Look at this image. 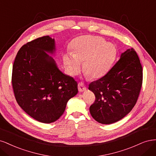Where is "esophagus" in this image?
Here are the masks:
<instances>
[{"label":"esophagus","instance_id":"34e87169","mask_svg":"<svg viewBox=\"0 0 156 156\" xmlns=\"http://www.w3.org/2000/svg\"><path fill=\"white\" fill-rule=\"evenodd\" d=\"M86 89H87V87L83 82H80L78 83V90L80 92H83Z\"/></svg>","mask_w":156,"mask_h":156}]
</instances>
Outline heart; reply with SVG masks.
I'll use <instances>...</instances> for the list:
<instances>
[{
  "instance_id": "obj_1",
  "label": "heart",
  "mask_w": 156,
  "mask_h": 156,
  "mask_svg": "<svg viewBox=\"0 0 156 156\" xmlns=\"http://www.w3.org/2000/svg\"><path fill=\"white\" fill-rule=\"evenodd\" d=\"M74 54L67 53L63 57L70 74L77 75L84 62L83 71L91 78H98L106 74L116 57L117 50L112 43H105L102 37L82 36L74 40Z\"/></svg>"
}]
</instances>
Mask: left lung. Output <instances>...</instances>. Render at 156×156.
<instances>
[{"instance_id":"8db88e82","label":"left lung","mask_w":156,"mask_h":156,"mask_svg":"<svg viewBox=\"0 0 156 156\" xmlns=\"http://www.w3.org/2000/svg\"><path fill=\"white\" fill-rule=\"evenodd\" d=\"M142 83L139 58L133 48L128 49L105 76L89 85L95 95V101L89 108L93 118L104 124L124 118L136 104Z\"/></svg>"}]
</instances>
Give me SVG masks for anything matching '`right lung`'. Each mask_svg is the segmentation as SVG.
Here are the masks:
<instances>
[{
    "label": "right lung",
    "mask_w": 156,
    "mask_h": 156,
    "mask_svg": "<svg viewBox=\"0 0 156 156\" xmlns=\"http://www.w3.org/2000/svg\"><path fill=\"white\" fill-rule=\"evenodd\" d=\"M56 52L48 36L27 43L19 49L12 70V86L19 106L43 123L57 120L69 99L78 93V83L63 73L50 54Z\"/></svg>",
    "instance_id": "right-lung-1"
}]
</instances>
